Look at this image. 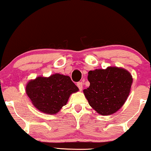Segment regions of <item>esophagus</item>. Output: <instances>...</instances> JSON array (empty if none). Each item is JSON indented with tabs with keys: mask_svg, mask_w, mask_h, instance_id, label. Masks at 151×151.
I'll use <instances>...</instances> for the list:
<instances>
[{
	"mask_svg": "<svg viewBox=\"0 0 151 151\" xmlns=\"http://www.w3.org/2000/svg\"><path fill=\"white\" fill-rule=\"evenodd\" d=\"M76 86H77V87L78 88V89H79L80 91L82 90V89H83V83L82 82H78L77 84H76Z\"/></svg>",
	"mask_w": 151,
	"mask_h": 151,
	"instance_id": "obj_1",
	"label": "esophagus"
}]
</instances>
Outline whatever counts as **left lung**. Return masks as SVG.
I'll return each mask as SVG.
<instances>
[{
    "label": "left lung",
    "instance_id": "left-lung-1",
    "mask_svg": "<svg viewBox=\"0 0 151 151\" xmlns=\"http://www.w3.org/2000/svg\"><path fill=\"white\" fill-rule=\"evenodd\" d=\"M90 86L83 90L90 105L103 116L118 111L129 96L133 83L127 70L118 67L96 69L88 73Z\"/></svg>",
    "mask_w": 151,
    "mask_h": 151
}]
</instances>
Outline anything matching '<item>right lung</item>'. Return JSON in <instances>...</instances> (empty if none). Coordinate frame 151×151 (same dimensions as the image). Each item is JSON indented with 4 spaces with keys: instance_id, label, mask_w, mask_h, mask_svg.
Returning a JSON list of instances; mask_svg holds the SVG:
<instances>
[{
    "instance_id": "1",
    "label": "right lung",
    "mask_w": 151,
    "mask_h": 151,
    "mask_svg": "<svg viewBox=\"0 0 151 151\" xmlns=\"http://www.w3.org/2000/svg\"><path fill=\"white\" fill-rule=\"evenodd\" d=\"M78 91L70 76L58 73L49 77L38 76L29 81L26 86L27 94L35 107L52 115L60 111L70 96Z\"/></svg>"
}]
</instances>
